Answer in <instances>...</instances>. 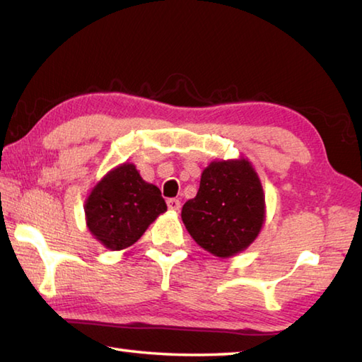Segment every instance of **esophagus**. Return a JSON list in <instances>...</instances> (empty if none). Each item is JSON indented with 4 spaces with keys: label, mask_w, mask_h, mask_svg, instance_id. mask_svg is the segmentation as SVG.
<instances>
[{
    "label": "esophagus",
    "mask_w": 362,
    "mask_h": 362,
    "mask_svg": "<svg viewBox=\"0 0 362 362\" xmlns=\"http://www.w3.org/2000/svg\"><path fill=\"white\" fill-rule=\"evenodd\" d=\"M166 204H168V209L169 210H179L180 209V201L175 199V197H171V199H168Z\"/></svg>",
    "instance_id": "obj_1"
}]
</instances>
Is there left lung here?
I'll use <instances>...</instances> for the list:
<instances>
[{
    "label": "left lung",
    "mask_w": 362,
    "mask_h": 362,
    "mask_svg": "<svg viewBox=\"0 0 362 362\" xmlns=\"http://www.w3.org/2000/svg\"><path fill=\"white\" fill-rule=\"evenodd\" d=\"M264 218V191L246 160L210 163L196 197L182 209L189 235L216 257L246 250L256 240Z\"/></svg>",
    "instance_id": "obj_1"
}]
</instances>
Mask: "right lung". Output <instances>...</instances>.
<instances>
[{"label": "right lung", "mask_w": 362, "mask_h": 362, "mask_svg": "<svg viewBox=\"0 0 362 362\" xmlns=\"http://www.w3.org/2000/svg\"><path fill=\"white\" fill-rule=\"evenodd\" d=\"M168 210L161 191L141 179L130 163L112 169L86 201L89 230L110 250L138 242L155 218Z\"/></svg>", "instance_id": "add662e5"}]
</instances>
